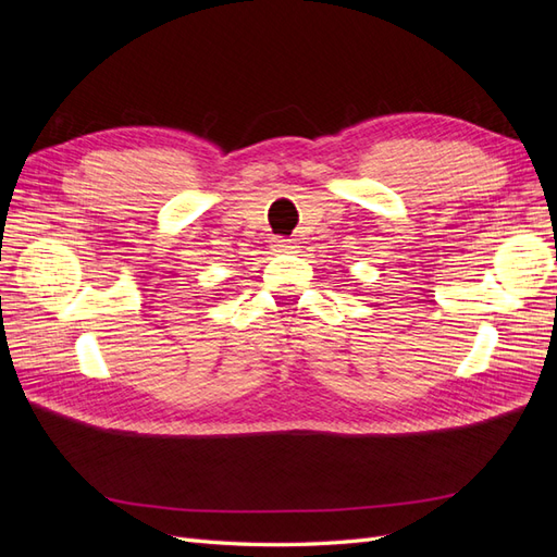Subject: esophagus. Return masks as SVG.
Instances as JSON below:
<instances>
[{
    "label": "esophagus",
    "mask_w": 557,
    "mask_h": 557,
    "mask_svg": "<svg viewBox=\"0 0 557 557\" xmlns=\"http://www.w3.org/2000/svg\"><path fill=\"white\" fill-rule=\"evenodd\" d=\"M274 248L276 250H281V252H290L293 248H297L295 246V242L293 239H283V237H278V239H274Z\"/></svg>",
    "instance_id": "1"
}]
</instances>
